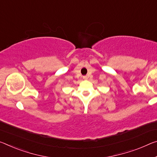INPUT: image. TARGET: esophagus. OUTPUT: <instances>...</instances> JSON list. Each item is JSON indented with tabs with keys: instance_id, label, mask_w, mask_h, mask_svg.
<instances>
[{
	"instance_id": "obj_1",
	"label": "esophagus",
	"mask_w": 157,
	"mask_h": 157,
	"mask_svg": "<svg viewBox=\"0 0 157 157\" xmlns=\"http://www.w3.org/2000/svg\"><path fill=\"white\" fill-rule=\"evenodd\" d=\"M83 79H84V80H86V79H88V77L86 76V75H85V76H83Z\"/></svg>"
}]
</instances>
